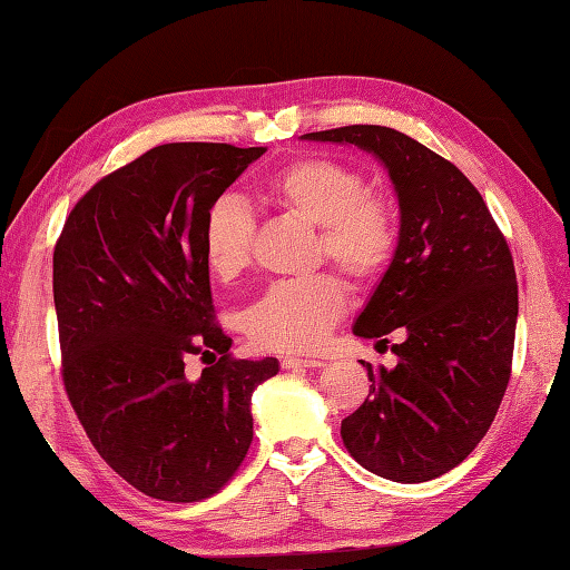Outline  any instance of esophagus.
Wrapping results in <instances>:
<instances>
[{
	"label": "esophagus",
	"mask_w": 570,
	"mask_h": 570,
	"mask_svg": "<svg viewBox=\"0 0 570 570\" xmlns=\"http://www.w3.org/2000/svg\"><path fill=\"white\" fill-rule=\"evenodd\" d=\"M282 367L284 370H294V367H323L321 357H296V355H286L282 357Z\"/></svg>",
	"instance_id": "esophagus-1"
}]
</instances>
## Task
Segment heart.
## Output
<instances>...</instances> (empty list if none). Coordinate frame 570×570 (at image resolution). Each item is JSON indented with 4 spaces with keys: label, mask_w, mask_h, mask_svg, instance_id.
<instances>
[{
    "label": "heart",
    "mask_w": 570,
    "mask_h": 570,
    "mask_svg": "<svg viewBox=\"0 0 570 570\" xmlns=\"http://www.w3.org/2000/svg\"><path fill=\"white\" fill-rule=\"evenodd\" d=\"M259 196L316 227L311 264H333L355 288H370L394 264L402 225L394 200L365 174L333 156H298L259 180ZM254 217L242 200L217 198L203 223L205 264L235 282L252 264ZM347 292L335 274L274 284L245 316L249 341L272 353H311L345 316Z\"/></svg>",
    "instance_id": "obj_1"
}]
</instances>
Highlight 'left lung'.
Segmentation results:
<instances>
[{"label": "left lung", "mask_w": 570, "mask_h": 570, "mask_svg": "<svg viewBox=\"0 0 570 570\" xmlns=\"http://www.w3.org/2000/svg\"><path fill=\"white\" fill-rule=\"evenodd\" d=\"M304 139L377 156L402 210L394 264L353 328L377 347L396 333V367L362 362L370 394L343 419V443L374 475L433 480L485 439L510 384L519 313L510 245L463 171L402 131L350 125Z\"/></svg>", "instance_id": "left-lung-1"}]
</instances>
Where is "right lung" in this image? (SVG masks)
Listing matches in <instances>:
<instances>
[{
  "mask_svg": "<svg viewBox=\"0 0 570 570\" xmlns=\"http://www.w3.org/2000/svg\"><path fill=\"white\" fill-rule=\"evenodd\" d=\"M264 147L176 141L100 178L53 249L63 384L95 451L164 502L223 490L252 443L276 357L237 360L215 323L203 223ZM206 370L193 379L187 357Z\"/></svg>",
  "mask_w": 570,
  "mask_h": 570,
  "instance_id": "right-lung-1",
  "label": "right lung"
}]
</instances>
